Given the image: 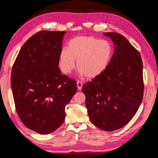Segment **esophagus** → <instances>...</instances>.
Wrapping results in <instances>:
<instances>
[{"label":"esophagus","instance_id":"esophagus-1","mask_svg":"<svg viewBox=\"0 0 158 158\" xmlns=\"http://www.w3.org/2000/svg\"><path fill=\"white\" fill-rule=\"evenodd\" d=\"M82 85H82V82H80V81H78V82H77V88L79 90H80L82 88Z\"/></svg>","mask_w":158,"mask_h":158}]
</instances>
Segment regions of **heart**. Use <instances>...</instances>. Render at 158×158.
I'll return each instance as SVG.
<instances>
[{"mask_svg":"<svg viewBox=\"0 0 158 158\" xmlns=\"http://www.w3.org/2000/svg\"><path fill=\"white\" fill-rule=\"evenodd\" d=\"M113 55V48L106 40L92 36H78L73 38L67 49L60 54V67L65 74H70L77 67L82 75L93 78L106 70Z\"/></svg>","mask_w":158,"mask_h":158,"instance_id":"b5f03b06","label":"heart"}]
</instances>
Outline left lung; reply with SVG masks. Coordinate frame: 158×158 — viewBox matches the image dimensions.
<instances>
[{
  "instance_id": "obj_1",
  "label": "left lung",
  "mask_w": 158,
  "mask_h": 158,
  "mask_svg": "<svg viewBox=\"0 0 158 158\" xmlns=\"http://www.w3.org/2000/svg\"><path fill=\"white\" fill-rule=\"evenodd\" d=\"M114 45L106 70L82 87L91 122L103 131H113L128 123L143 99L141 56L123 35L104 33Z\"/></svg>"
}]
</instances>
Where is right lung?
I'll return each mask as SVG.
<instances>
[{
  "label": "right lung",
  "mask_w": 158,
  "mask_h": 158,
  "mask_svg": "<svg viewBox=\"0 0 158 158\" xmlns=\"http://www.w3.org/2000/svg\"><path fill=\"white\" fill-rule=\"evenodd\" d=\"M66 31H41L28 39L14 61L11 87L18 115L41 135L63 123L65 106L77 91L76 82L59 68Z\"/></svg>",
  "instance_id": "right-lung-1"
}]
</instances>
